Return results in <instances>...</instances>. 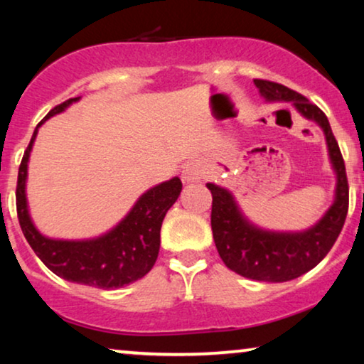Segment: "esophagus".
Segmentation results:
<instances>
[{"instance_id":"esophagus-1","label":"esophagus","mask_w":364,"mask_h":364,"mask_svg":"<svg viewBox=\"0 0 364 364\" xmlns=\"http://www.w3.org/2000/svg\"><path fill=\"white\" fill-rule=\"evenodd\" d=\"M197 172L196 171H193V168L192 167H187L186 168V171H183V173H182V181L183 182H196L197 181Z\"/></svg>"}]
</instances>
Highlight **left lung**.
<instances>
[{
	"label": "left lung",
	"instance_id": "8db88e82",
	"mask_svg": "<svg viewBox=\"0 0 364 364\" xmlns=\"http://www.w3.org/2000/svg\"><path fill=\"white\" fill-rule=\"evenodd\" d=\"M255 84L267 101H291L303 116L320 124L338 178L335 203L315 227L300 233H275L253 227L243 218L225 188L207 183L212 192L213 240L223 263L245 278L278 283L293 280L315 268L331 250L345 225L350 187L345 161L325 112L300 92L283 84L267 79H255Z\"/></svg>",
	"mask_w": 364,
	"mask_h": 364
}]
</instances>
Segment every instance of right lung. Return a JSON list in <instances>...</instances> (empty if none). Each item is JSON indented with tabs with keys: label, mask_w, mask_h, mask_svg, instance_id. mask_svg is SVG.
I'll return each instance as SVG.
<instances>
[{
	"label": "right lung",
	"mask_w": 364,
	"mask_h": 364,
	"mask_svg": "<svg viewBox=\"0 0 364 364\" xmlns=\"http://www.w3.org/2000/svg\"><path fill=\"white\" fill-rule=\"evenodd\" d=\"M77 99H68L63 104H58L38 124V127ZM38 127L34 129L18 171L16 212L24 237L39 260L64 280L104 288V290L121 288L147 275L159 255L164 217L181 196V178L173 177L168 182L147 191L127 213V217L106 235L82 242L46 238L34 228L29 218L26 193H24L28 159L36 139Z\"/></svg>",
	"instance_id": "add662e5"
}]
</instances>
